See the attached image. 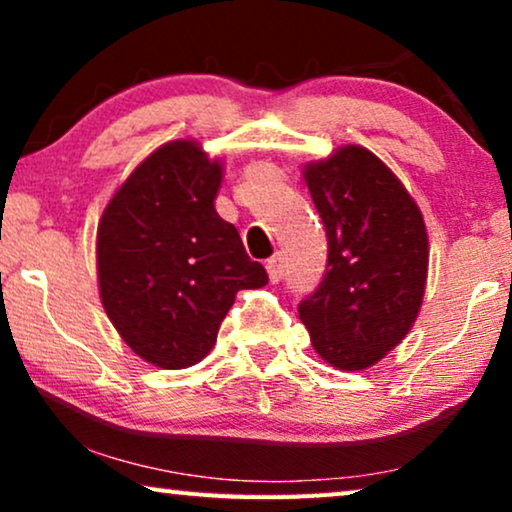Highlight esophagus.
Masks as SVG:
<instances>
[{
  "label": "esophagus",
  "instance_id": "1",
  "mask_svg": "<svg viewBox=\"0 0 512 512\" xmlns=\"http://www.w3.org/2000/svg\"><path fill=\"white\" fill-rule=\"evenodd\" d=\"M265 268H268V277H270V282H272V284L279 282V279H282V275H284V261H282V254H275L272 258H268V265H265Z\"/></svg>",
  "mask_w": 512,
  "mask_h": 512
}]
</instances>
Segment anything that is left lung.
I'll list each match as a JSON object with an SVG mask.
<instances>
[{
  "label": "left lung",
  "mask_w": 512,
  "mask_h": 512,
  "mask_svg": "<svg viewBox=\"0 0 512 512\" xmlns=\"http://www.w3.org/2000/svg\"><path fill=\"white\" fill-rule=\"evenodd\" d=\"M328 237L326 275L298 305L321 359L363 370L415 324L429 268L422 212L394 172L363 146L305 167Z\"/></svg>",
  "instance_id": "left-lung-1"
}]
</instances>
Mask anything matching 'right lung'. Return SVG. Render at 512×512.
Listing matches in <instances>:
<instances>
[{
    "label": "right lung",
    "instance_id": "add662e5",
    "mask_svg": "<svg viewBox=\"0 0 512 512\" xmlns=\"http://www.w3.org/2000/svg\"><path fill=\"white\" fill-rule=\"evenodd\" d=\"M223 167L195 142L153 151L125 179L97 226L102 305L132 352L158 368L198 363L242 289L268 272L214 209Z\"/></svg>",
    "mask_w": 512,
    "mask_h": 512
}]
</instances>
